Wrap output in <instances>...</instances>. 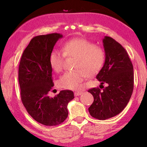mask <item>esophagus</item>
I'll list each match as a JSON object with an SVG mask.
<instances>
[{
	"mask_svg": "<svg viewBox=\"0 0 147 147\" xmlns=\"http://www.w3.org/2000/svg\"><path fill=\"white\" fill-rule=\"evenodd\" d=\"M82 94V92H74V95H75L76 96H78L81 95Z\"/></svg>",
	"mask_w": 147,
	"mask_h": 147,
	"instance_id": "esophagus-1",
	"label": "esophagus"
}]
</instances>
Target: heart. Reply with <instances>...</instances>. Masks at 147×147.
<instances>
[{
	"label": "heart",
	"instance_id": "b5f03b06",
	"mask_svg": "<svg viewBox=\"0 0 147 147\" xmlns=\"http://www.w3.org/2000/svg\"><path fill=\"white\" fill-rule=\"evenodd\" d=\"M62 52L55 49L49 57L52 69L60 72L63 69L64 58H75L72 71L64 73L58 80L60 87L77 90L85 77H91L100 71L105 63V52L102 48L85 39H74L62 45Z\"/></svg>",
	"mask_w": 147,
	"mask_h": 147
}]
</instances>
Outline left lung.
<instances>
[{"label": "left lung", "instance_id": "left-lung-1", "mask_svg": "<svg viewBox=\"0 0 147 147\" xmlns=\"http://www.w3.org/2000/svg\"><path fill=\"white\" fill-rule=\"evenodd\" d=\"M102 41L106 59L96 79L101 82L100 86H108L102 90H88L94 96L88 110L92 117L104 120L120 114L127 105L133 91L134 71L127 52L119 43L108 36Z\"/></svg>", "mask_w": 147, "mask_h": 147}]
</instances>
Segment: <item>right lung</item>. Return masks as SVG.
<instances>
[{"label": "right lung", "instance_id": "add662e5", "mask_svg": "<svg viewBox=\"0 0 147 147\" xmlns=\"http://www.w3.org/2000/svg\"><path fill=\"white\" fill-rule=\"evenodd\" d=\"M59 33L36 36L24 50L19 67L21 98L31 117L45 126L62 123L68 116L67 104L74 98L71 90H62L55 97L48 94L53 86L49 57Z\"/></svg>", "mask_w": 147, "mask_h": 147}]
</instances>
